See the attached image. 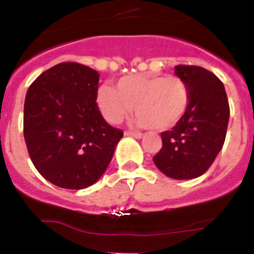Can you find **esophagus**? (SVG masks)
<instances>
[{
	"label": "esophagus",
	"instance_id": "34e87169",
	"mask_svg": "<svg viewBox=\"0 0 254 254\" xmlns=\"http://www.w3.org/2000/svg\"><path fill=\"white\" fill-rule=\"evenodd\" d=\"M125 134H127V136H133V137L136 138L143 137L142 132H138V131H126Z\"/></svg>",
	"mask_w": 254,
	"mask_h": 254
}]
</instances>
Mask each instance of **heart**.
Instances as JSON below:
<instances>
[{
	"mask_svg": "<svg viewBox=\"0 0 254 254\" xmlns=\"http://www.w3.org/2000/svg\"><path fill=\"white\" fill-rule=\"evenodd\" d=\"M190 90L178 76L131 75L117 82V90L102 86L96 105L109 123L122 122L136 108L137 123L155 129H168L187 111Z\"/></svg>",
	"mask_w": 254,
	"mask_h": 254,
	"instance_id": "heart-1",
	"label": "heart"
}]
</instances>
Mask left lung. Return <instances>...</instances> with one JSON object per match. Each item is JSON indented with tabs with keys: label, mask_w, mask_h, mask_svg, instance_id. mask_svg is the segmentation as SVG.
Instances as JSON below:
<instances>
[{
	"label": "left lung",
	"mask_w": 254,
	"mask_h": 254,
	"mask_svg": "<svg viewBox=\"0 0 254 254\" xmlns=\"http://www.w3.org/2000/svg\"><path fill=\"white\" fill-rule=\"evenodd\" d=\"M176 75L187 84L190 104L172 129L161 132L154 163L170 178L192 179L207 172L223 149L230 108L224 84L206 68L178 64Z\"/></svg>",
	"instance_id": "1"
}]
</instances>
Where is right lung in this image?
Wrapping results in <instances>:
<instances>
[{
  "label": "right lung",
  "mask_w": 254,
  "mask_h": 254,
  "mask_svg": "<svg viewBox=\"0 0 254 254\" xmlns=\"http://www.w3.org/2000/svg\"><path fill=\"white\" fill-rule=\"evenodd\" d=\"M99 73L77 62L44 71L29 86L24 137L29 156L48 182L66 190L94 185L108 168L123 131L96 105Z\"/></svg>",
  "instance_id": "right-lung-1"
}]
</instances>
